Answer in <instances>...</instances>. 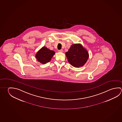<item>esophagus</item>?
Returning <instances> with one entry per match:
<instances>
[{
  "instance_id": "obj_1",
  "label": "esophagus",
  "mask_w": 122,
  "mask_h": 122,
  "mask_svg": "<svg viewBox=\"0 0 122 122\" xmlns=\"http://www.w3.org/2000/svg\"><path fill=\"white\" fill-rule=\"evenodd\" d=\"M63 51V50L61 49L60 50H58V52H62Z\"/></svg>"
}]
</instances>
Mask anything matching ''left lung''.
<instances>
[{
  "label": "left lung",
  "mask_w": 122,
  "mask_h": 122,
  "mask_svg": "<svg viewBox=\"0 0 122 122\" xmlns=\"http://www.w3.org/2000/svg\"><path fill=\"white\" fill-rule=\"evenodd\" d=\"M66 55L68 62L76 68L83 66L89 57L87 51L81 44L71 45Z\"/></svg>",
  "instance_id": "left-lung-1"
}]
</instances>
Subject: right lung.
<instances>
[{
    "label": "right lung",
    "mask_w": 122,
    "mask_h": 122,
    "mask_svg": "<svg viewBox=\"0 0 122 122\" xmlns=\"http://www.w3.org/2000/svg\"><path fill=\"white\" fill-rule=\"evenodd\" d=\"M55 54V52L53 51L44 46L37 52L35 56L38 61L41 64H45L51 60Z\"/></svg>",
    "instance_id": "1"
}]
</instances>
